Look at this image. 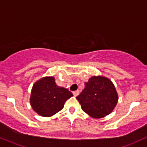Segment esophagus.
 I'll return each mask as SVG.
<instances>
[{
  "instance_id": "obj_1",
  "label": "esophagus",
  "mask_w": 147,
  "mask_h": 147,
  "mask_svg": "<svg viewBox=\"0 0 147 147\" xmlns=\"http://www.w3.org/2000/svg\"><path fill=\"white\" fill-rule=\"evenodd\" d=\"M79 93V90H76V91H74V92H72V94H73V95H74V96H78Z\"/></svg>"
}]
</instances>
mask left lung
I'll list each match as a JSON object with an SVG mask.
<instances>
[{
    "label": "left lung",
    "mask_w": 147,
    "mask_h": 147,
    "mask_svg": "<svg viewBox=\"0 0 147 147\" xmlns=\"http://www.w3.org/2000/svg\"><path fill=\"white\" fill-rule=\"evenodd\" d=\"M77 99L81 108L91 117L100 118L110 114L118 102V96L113 83L102 76H93L85 83L84 90Z\"/></svg>",
    "instance_id": "obj_1"
}]
</instances>
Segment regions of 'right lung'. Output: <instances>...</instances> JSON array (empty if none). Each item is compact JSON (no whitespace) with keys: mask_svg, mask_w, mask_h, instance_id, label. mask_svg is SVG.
<instances>
[{"mask_svg":"<svg viewBox=\"0 0 147 147\" xmlns=\"http://www.w3.org/2000/svg\"><path fill=\"white\" fill-rule=\"evenodd\" d=\"M72 96L66 88L57 86L53 77H46L35 83L31 90L30 103L35 112L49 117L62 109L65 102Z\"/></svg>","mask_w":147,"mask_h":147,"instance_id":"add662e5","label":"right lung"}]
</instances>
